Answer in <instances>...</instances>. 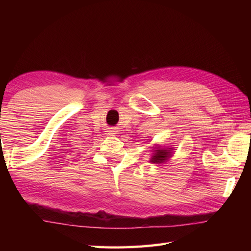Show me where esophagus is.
Instances as JSON below:
<instances>
[{"instance_id": "esophagus-1", "label": "esophagus", "mask_w": 251, "mask_h": 251, "mask_svg": "<svg viewBox=\"0 0 251 251\" xmlns=\"http://www.w3.org/2000/svg\"><path fill=\"white\" fill-rule=\"evenodd\" d=\"M114 132H115V130H113V129H110V130H109V134H111V135H113Z\"/></svg>"}]
</instances>
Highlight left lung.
Returning a JSON list of instances; mask_svg holds the SVG:
<instances>
[{
	"mask_svg": "<svg viewBox=\"0 0 251 251\" xmlns=\"http://www.w3.org/2000/svg\"><path fill=\"white\" fill-rule=\"evenodd\" d=\"M173 148L167 149H156L153 153V156L151 157L150 162L153 164H163L166 161H168L169 157L172 156Z\"/></svg>",
	"mask_w": 251,
	"mask_h": 251,
	"instance_id": "1",
	"label": "left lung"
}]
</instances>
